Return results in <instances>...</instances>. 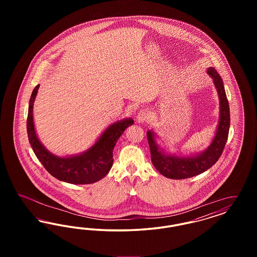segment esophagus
<instances>
[{"mask_svg":"<svg viewBox=\"0 0 257 257\" xmlns=\"http://www.w3.org/2000/svg\"><path fill=\"white\" fill-rule=\"evenodd\" d=\"M137 117H138L139 122H145V121H147L149 118V112L147 110H141L139 111Z\"/></svg>","mask_w":257,"mask_h":257,"instance_id":"esophagus-1","label":"esophagus"}]
</instances>
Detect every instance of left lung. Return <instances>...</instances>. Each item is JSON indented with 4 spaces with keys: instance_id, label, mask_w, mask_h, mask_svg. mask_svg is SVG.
I'll return each instance as SVG.
<instances>
[{
    "instance_id": "1",
    "label": "left lung",
    "mask_w": 257,
    "mask_h": 257,
    "mask_svg": "<svg viewBox=\"0 0 257 257\" xmlns=\"http://www.w3.org/2000/svg\"><path fill=\"white\" fill-rule=\"evenodd\" d=\"M207 73L213 78L214 84L220 97V114L216 136L210 147L202 154L187 158L165 155L156 145L153 133L150 131L147 133L152 164L161 174L168 178L185 179L196 176L207 171L208 169H210L220 159V155L227 142L230 125L228 100L225 94L220 74L215 70L214 67L208 68Z\"/></svg>"
}]
</instances>
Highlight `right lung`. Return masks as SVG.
<instances>
[{
  "label": "right lung",
  "mask_w": 257,
  "mask_h": 257,
  "mask_svg": "<svg viewBox=\"0 0 257 257\" xmlns=\"http://www.w3.org/2000/svg\"><path fill=\"white\" fill-rule=\"evenodd\" d=\"M37 85L32 93L29 104L27 118V132L29 142L37 159L45 170L55 178L70 184H91L97 182L108 174L112 166V150L117 140L125 129L132 125L134 120L129 118L111 124L99 138L95 145L86 153L78 156L61 158L50 153L37 139L34 120L33 109L37 94Z\"/></svg>",
  "instance_id": "1"
}]
</instances>
